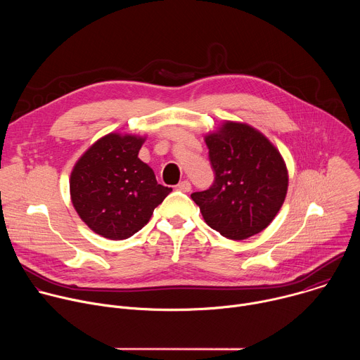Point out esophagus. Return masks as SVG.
<instances>
[{
	"instance_id": "obj_1",
	"label": "esophagus",
	"mask_w": 360,
	"mask_h": 360,
	"mask_svg": "<svg viewBox=\"0 0 360 360\" xmlns=\"http://www.w3.org/2000/svg\"><path fill=\"white\" fill-rule=\"evenodd\" d=\"M176 188L179 189V191H182V192H189L191 191V182L189 181H182V182H179L178 185H176Z\"/></svg>"
}]
</instances>
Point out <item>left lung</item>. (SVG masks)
I'll use <instances>...</instances> for the list:
<instances>
[{
  "label": "left lung",
  "mask_w": 360,
  "mask_h": 360,
  "mask_svg": "<svg viewBox=\"0 0 360 360\" xmlns=\"http://www.w3.org/2000/svg\"><path fill=\"white\" fill-rule=\"evenodd\" d=\"M205 142L215 179L210 189L191 195L205 222L233 240L259 233L279 212L288 191L279 150L259 131L231 121Z\"/></svg>",
  "instance_id": "left-lung-1"
}]
</instances>
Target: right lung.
Returning a JSON list of instances; mask_svg holds the SVG:
<instances>
[{"label":"right lung","mask_w":360,"mask_h":360,"mask_svg":"<svg viewBox=\"0 0 360 360\" xmlns=\"http://www.w3.org/2000/svg\"><path fill=\"white\" fill-rule=\"evenodd\" d=\"M145 138L108 134L75 164L70 191L79 218L98 235L120 240L142 229L171 193L138 158Z\"/></svg>","instance_id":"add662e5"}]
</instances>
